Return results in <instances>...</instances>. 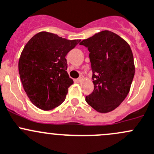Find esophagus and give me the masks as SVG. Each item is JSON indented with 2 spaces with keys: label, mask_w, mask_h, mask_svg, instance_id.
Listing matches in <instances>:
<instances>
[{
  "label": "esophagus",
  "mask_w": 154,
  "mask_h": 154,
  "mask_svg": "<svg viewBox=\"0 0 154 154\" xmlns=\"http://www.w3.org/2000/svg\"><path fill=\"white\" fill-rule=\"evenodd\" d=\"M82 80H83V77H80V78L78 79H76V82H77V83H80V82H82Z\"/></svg>",
  "instance_id": "esophagus-1"
}]
</instances>
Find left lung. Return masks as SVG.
<instances>
[{"mask_svg": "<svg viewBox=\"0 0 154 154\" xmlns=\"http://www.w3.org/2000/svg\"><path fill=\"white\" fill-rule=\"evenodd\" d=\"M89 51L94 91L86 101L94 109L106 113L117 108L130 91L135 74L132 50L115 32L103 30L80 43Z\"/></svg>", "mask_w": 154, "mask_h": 154, "instance_id": "obj_1", "label": "left lung"}]
</instances>
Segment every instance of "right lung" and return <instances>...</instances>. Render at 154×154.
<instances>
[{
    "label": "right lung",
    "mask_w": 154,
    "mask_h": 154,
    "mask_svg": "<svg viewBox=\"0 0 154 154\" xmlns=\"http://www.w3.org/2000/svg\"><path fill=\"white\" fill-rule=\"evenodd\" d=\"M80 42L42 31L25 45L20 56L18 72L32 104L46 111L64 101L68 87L74 83L66 71V56Z\"/></svg>",
    "instance_id": "1"
}]
</instances>
